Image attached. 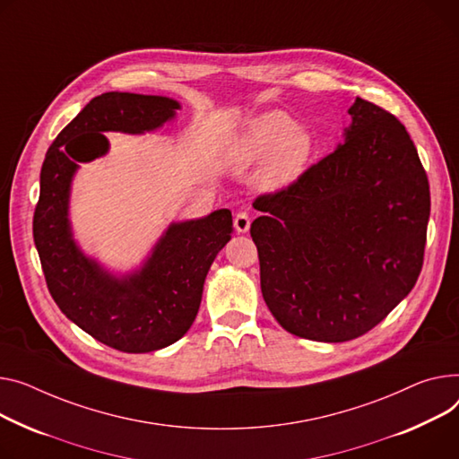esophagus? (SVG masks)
I'll list each match as a JSON object with an SVG mask.
<instances>
[{
	"instance_id": "1",
	"label": "esophagus",
	"mask_w": 459,
	"mask_h": 459,
	"mask_svg": "<svg viewBox=\"0 0 459 459\" xmlns=\"http://www.w3.org/2000/svg\"><path fill=\"white\" fill-rule=\"evenodd\" d=\"M251 227V218L247 212H238L236 218H234V229L239 232V234H246Z\"/></svg>"
}]
</instances>
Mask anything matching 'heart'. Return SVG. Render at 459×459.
Segmentation results:
<instances>
[{
    "mask_svg": "<svg viewBox=\"0 0 459 459\" xmlns=\"http://www.w3.org/2000/svg\"><path fill=\"white\" fill-rule=\"evenodd\" d=\"M229 155L236 168H249L262 160L256 186L277 192L307 171L314 155V140L286 112L269 110L253 117L232 140Z\"/></svg>",
    "mask_w": 459,
    "mask_h": 459,
    "instance_id": "1",
    "label": "heart"
}]
</instances>
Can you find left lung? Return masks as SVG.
I'll use <instances>...</instances> for the list:
<instances>
[{"label": "left lung", "instance_id": "1", "mask_svg": "<svg viewBox=\"0 0 459 459\" xmlns=\"http://www.w3.org/2000/svg\"><path fill=\"white\" fill-rule=\"evenodd\" d=\"M345 142L288 188L260 195L251 225L262 295L304 340L377 326L415 286L430 218L429 177L406 127L356 98Z\"/></svg>", "mask_w": 459, "mask_h": 459}]
</instances>
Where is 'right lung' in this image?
I'll return each instance as SVG.
<instances>
[{
	"label": "right lung",
	"mask_w": 459,
	"mask_h": 459,
	"mask_svg": "<svg viewBox=\"0 0 459 459\" xmlns=\"http://www.w3.org/2000/svg\"><path fill=\"white\" fill-rule=\"evenodd\" d=\"M178 108V101L164 96L107 91L60 131L40 171L33 236L48 290L70 321L121 352L159 351L190 330L208 269L230 239L232 213L221 208L171 223L138 269L114 274L77 246L70 223L72 182L81 162L108 152L103 133L157 131Z\"/></svg>",
	"instance_id": "obj_1"
}]
</instances>
